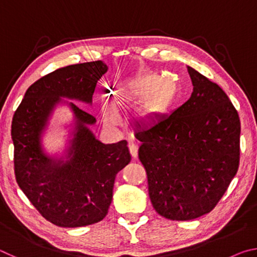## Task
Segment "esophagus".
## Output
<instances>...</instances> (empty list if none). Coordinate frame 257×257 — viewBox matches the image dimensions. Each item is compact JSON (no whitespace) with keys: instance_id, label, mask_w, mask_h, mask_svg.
<instances>
[{"instance_id":"esophagus-1","label":"esophagus","mask_w":257,"mask_h":257,"mask_svg":"<svg viewBox=\"0 0 257 257\" xmlns=\"http://www.w3.org/2000/svg\"><path fill=\"white\" fill-rule=\"evenodd\" d=\"M129 151H130V154H132V156H133V159H137L138 146L135 144V143H130V144H129Z\"/></svg>"}]
</instances>
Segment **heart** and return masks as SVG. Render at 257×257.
I'll list each match as a JSON object with an SVG mask.
<instances>
[{
	"label": "heart",
	"mask_w": 257,
	"mask_h": 257,
	"mask_svg": "<svg viewBox=\"0 0 257 257\" xmlns=\"http://www.w3.org/2000/svg\"><path fill=\"white\" fill-rule=\"evenodd\" d=\"M153 82L154 79H142L124 87L116 96L114 105L121 110H132L145 102L141 111L142 118L146 121L153 120L167 106L171 97L169 85H172L170 80H164L153 88ZM105 120L108 124H115L118 115L111 108H107Z\"/></svg>",
	"instance_id": "b5f03b06"
}]
</instances>
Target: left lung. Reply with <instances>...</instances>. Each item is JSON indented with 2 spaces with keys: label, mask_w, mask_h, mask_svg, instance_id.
I'll list each match as a JSON object with an SVG mask.
<instances>
[{
  "label": "left lung",
  "mask_w": 257,
  "mask_h": 257,
  "mask_svg": "<svg viewBox=\"0 0 257 257\" xmlns=\"http://www.w3.org/2000/svg\"><path fill=\"white\" fill-rule=\"evenodd\" d=\"M187 70L194 86L188 101L135 133L152 205L176 221L211 212L236 176L240 158L237 110L219 85L191 67Z\"/></svg>",
  "instance_id": "left-lung-1"
}]
</instances>
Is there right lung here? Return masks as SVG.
<instances>
[{"instance_id": "obj_1", "label": "right lung", "mask_w": 257, "mask_h": 257, "mask_svg": "<svg viewBox=\"0 0 257 257\" xmlns=\"http://www.w3.org/2000/svg\"><path fill=\"white\" fill-rule=\"evenodd\" d=\"M106 71L105 63L93 61L42 77L27 89L12 119L16 180L42 216L58 227L102 221L112 202L116 173L132 160L127 142L97 141L88 128L96 119L71 102L76 124L67 161L50 158L42 149L43 130L61 97L90 104L96 82Z\"/></svg>"}]
</instances>
